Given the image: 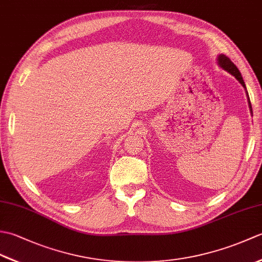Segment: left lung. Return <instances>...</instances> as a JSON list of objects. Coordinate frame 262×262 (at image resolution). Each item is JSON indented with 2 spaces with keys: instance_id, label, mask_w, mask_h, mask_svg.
I'll use <instances>...</instances> for the list:
<instances>
[{
  "instance_id": "left-lung-1",
  "label": "left lung",
  "mask_w": 262,
  "mask_h": 262,
  "mask_svg": "<svg viewBox=\"0 0 262 262\" xmlns=\"http://www.w3.org/2000/svg\"><path fill=\"white\" fill-rule=\"evenodd\" d=\"M217 62H219V65L221 66L222 69L225 70L226 72H229V73L232 74L233 76H235V79L238 82H240L241 84H242V86L247 90L246 83H244V81H243V77H242V75L240 73V71H238V69L234 65V63H233L229 57H226L225 55L222 54V55H220L219 58H217ZM247 94H248V91H247ZM248 100H249L250 110H251V113H252V105H251V102H250V98L249 97H248Z\"/></svg>"
}]
</instances>
